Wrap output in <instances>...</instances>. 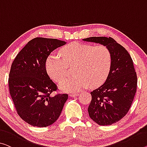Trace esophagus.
Here are the masks:
<instances>
[{
  "label": "esophagus",
  "instance_id": "esophagus-1",
  "mask_svg": "<svg viewBox=\"0 0 147 147\" xmlns=\"http://www.w3.org/2000/svg\"><path fill=\"white\" fill-rule=\"evenodd\" d=\"M79 95V92H76V93H71L69 94V96H70L71 97H75V96H77Z\"/></svg>",
  "mask_w": 147,
  "mask_h": 147
}]
</instances>
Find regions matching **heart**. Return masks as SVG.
<instances>
[{
  "label": "heart",
  "mask_w": 147,
  "mask_h": 147,
  "mask_svg": "<svg viewBox=\"0 0 147 147\" xmlns=\"http://www.w3.org/2000/svg\"><path fill=\"white\" fill-rule=\"evenodd\" d=\"M59 56L51 54L46 61L49 76L60 81L66 76L67 66L74 65L75 76L60 82V89L65 92H76L89 87L102 85L108 78L112 64L111 53L105 45L92 46L74 42L63 47Z\"/></svg>",
  "instance_id": "heart-1"
}]
</instances>
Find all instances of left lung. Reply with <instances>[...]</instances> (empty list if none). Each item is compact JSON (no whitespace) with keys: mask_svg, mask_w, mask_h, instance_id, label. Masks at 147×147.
Here are the masks:
<instances>
[{"mask_svg":"<svg viewBox=\"0 0 147 147\" xmlns=\"http://www.w3.org/2000/svg\"><path fill=\"white\" fill-rule=\"evenodd\" d=\"M84 41L105 45L112 55V64L107 80L91 92L89 115L100 125H110L122 119L131 106L137 90V78L131 57L111 37H91Z\"/></svg>","mask_w":147,"mask_h":147,"instance_id":"1","label":"left lung"}]
</instances>
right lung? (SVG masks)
Listing matches in <instances>:
<instances>
[{"label":"right lung","instance_id":"add662e5","mask_svg":"<svg viewBox=\"0 0 147 147\" xmlns=\"http://www.w3.org/2000/svg\"><path fill=\"white\" fill-rule=\"evenodd\" d=\"M63 40L36 37L26 44L13 60L9 74L10 94L18 114L35 127H47L59 118L67 94L51 96L57 86L48 76L46 61Z\"/></svg>","mask_w":147,"mask_h":147}]
</instances>
